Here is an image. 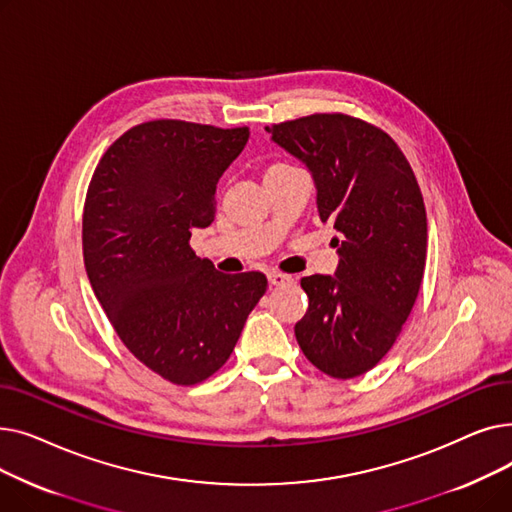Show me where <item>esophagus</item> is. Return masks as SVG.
Returning <instances> with one entry per match:
<instances>
[{
	"label": "esophagus",
	"mask_w": 512,
	"mask_h": 512,
	"mask_svg": "<svg viewBox=\"0 0 512 512\" xmlns=\"http://www.w3.org/2000/svg\"><path fill=\"white\" fill-rule=\"evenodd\" d=\"M267 280H270L272 286H284V284L292 282V276H286L282 272H270V274H267Z\"/></svg>",
	"instance_id": "esophagus-1"
}]
</instances>
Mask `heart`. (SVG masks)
<instances>
[{
  "label": "heart",
  "mask_w": 512,
  "mask_h": 512,
  "mask_svg": "<svg viewBox=\"0 0 512 512\" xmlns=\"http://www.w3.org/2000/svg\"><path fill=\"white\" fill-rule=\"evenodd\" d=\"M286 168H294V166H290V164H274V166L267 168V172H265V174H270V172H278V170H286Z\"/></svg>",
  "instance_id": "heart-1"
}]
</instances>
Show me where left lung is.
<instances>
[{"label": "left lung", "instance_id": "left-lung-1", "mask_svg": "<svg viewBox=\"0 0 512 512\" xmlns=\"http://www.w3.org/2000/svg\"><path fill=\"white\" fill-rule=\"evenodd\" d=\"M265 130L309 168L319 218L340 234L336 276L301 280L309 309L294 336L319 371L357 378L384 359L417 301L427 255L421 188L390 134L365 120L311 114Z\"/></svg>", "mask_w": 512, "mask_h": 512}]
</instances>
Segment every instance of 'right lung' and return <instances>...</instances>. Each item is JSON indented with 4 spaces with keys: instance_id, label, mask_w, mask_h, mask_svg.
<instances>
[{
    "instance_id": "obj_1",
    "label": "right lung",
    "mask_w": 512,
    "mask_h": 512,
    "mask_svg": "<svg viewBox=\"0 0 512 512\" xmlns=\"http://www.w3.org/2000/svg\"><path fill=\"white\" fill-rule=\"evenodd\" d=\"M249 128L184 120L132 126L99 159L83 211V257L118 338L161 378L218 371L265 294L261 272L222 274L191 249L215 218V188Z\"/></svg>"
}]
</instances>
